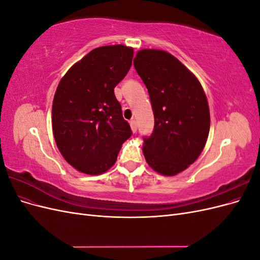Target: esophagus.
Instances as JSON below:
<instances>
[{
  "label": "esophagus",
  "mask_w": 260,
  "mask_h": 260,
  "mask_svg": "<svg viewBox=\"0 0 260 260\" xmlns=\"http://www.w3.org/2000/svg\"><path fill=\"white\" fill-rule=\"evenodd\" d=\"M130 125H131V130H132V132H133V133H136V132H137V130H138V123H137V121H136L135 119H132V120L130 121Z\"/></svg>",
  "instance_id": "obj_1"
}]
</instances>
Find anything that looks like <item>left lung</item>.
I'll list each match as a JSON object with an SVG mask.
<instances>
[{
	"label": "left lung",
	"instance_id": "8db88e82",
	"mask_svg": "<svg viewBox=\"0 0 260 260\" xmlns=\"http://www.w3.org/2000/svg\"><path fill=\"white\" fill-rule=\"evenodd\" d=\"M133 65L147 88L154 130L143 137L147 164L164 176L185 170L201 155L210 115L200 81L182 62L160 50L138 52Z\"/></svg>",
	"mask_w": 260,
	"mask_h": 260
}]
</instances>
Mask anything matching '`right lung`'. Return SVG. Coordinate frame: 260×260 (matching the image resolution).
<instances>
[{
    "mask_svg": "<svg viewBox=\"0 0 260 260\" xmlns=\"http://www.w3.org/2000/svg\"><path fill=\"white\" fill-rule=\"evenodd\" d=\"M132 57L133 49L124 45L94 49L68 70L55 92V142L67 162L83 174L107 171L132 135L114 93Z\"/></svg>",
    "mask_w": 260,
    "mask_h": 260,
    "instance_id": "right-lung-1",
    "label": "right lung"
}]
</instances>
